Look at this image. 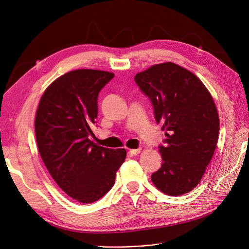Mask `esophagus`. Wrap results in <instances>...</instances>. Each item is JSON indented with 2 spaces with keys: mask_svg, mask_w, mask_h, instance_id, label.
<instances>
[{
  "mask_svg": "<svg viewBox=\"0 0 249 249\" xmlns=\"http://www.w3.org/2000/svg\"><path fill=\"white\" fill-rule=\"evenodd\" d=\"M140 153V148H137V149H129L128 150V154L130 155H133V156H136Z\"/></svg>",
  "mask_w": 249,
  "mask_h": 249,
  "instance_id": "esophagus-1",
  "label": "esophagus"
}]
</instances>
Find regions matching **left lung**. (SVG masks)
<instances>
[{
    "label": "left lung",
    "mask_w": 249,
    "mask_h": 249,
    "mask_svg": "<svg viewBox=\"0 0 249 249\" xmlns=\"http://www.w3.org/2000/svg\"><path fill=\"white\" fill-rule=\"evenodd\" d=\"M134 80L163 124L160 168L151 174L158 189L171 196L200 182L217 146L220 120L211 93L193 73L167 62L137 73Z\"/></svg>",
    "instance_id": "left-lung-1"
}]
</instances>
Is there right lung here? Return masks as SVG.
<instances>
[{"label":"right lung","instance_id":"1","mask_svg":"<svg viewBox=\"0 0 249 249\" xmlns=\"http://www.w3.org/2000/svg\"><path fill=\"white\" fill-rule=\"evenodd\" d=\"M110 72L79 69L64 74L42 94L36 116L40 157L60 188L82 203L99 200L115 184L126 158L89 140L98 118V98L113 79Z\"/></svg>","mask_w":249,"mask_h":249}]
</instances>
